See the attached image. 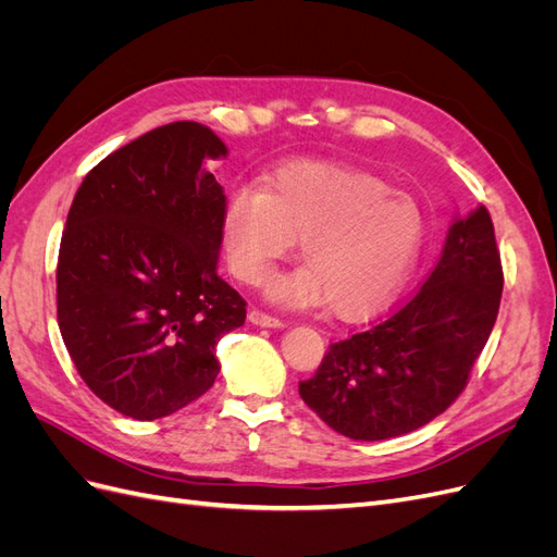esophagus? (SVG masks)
I'll use <instances>...</instances> for the list:
<instances>
[{"label": "esophagus", "instance_id": "34e87169", "mask_svg": "<svg viewBox=\"0 0 557 557\" xmlns=\"http://www.w3.org/2000/svg\"><path fill=\"white\" fill-rule=\"evenodd\" d=\"M248 320L252 325H260V327H285V323L283 320H278V318H274V315H269V313H264V311H260V309H250L248 311Z\"/></svg>", "mask_w": 557, "mask_h": 557}]
</instances>
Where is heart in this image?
<instances>
[{"label":"heart","instance_id":"1","mask_svg":"<svg viewBox=\"0 0 557 557\" xmlns=\"http://www.w3.org/2000/svg\"><path fill=\"white\" fill-rule=\"evenodd\" d=\"M225 246L234 276L262 285L299 239L305 260L269 285L276 305H330L346 320L385 305L423 244V211L383 178L330 162H295L264 190L237 188L225 207Z\"/></svg>","mask_w":557,"mask_h":557}]
</instances>
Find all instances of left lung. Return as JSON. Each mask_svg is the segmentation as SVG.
I'll use <instances>...</instances> for the list:
<instances>
[{
  "instance_id": "8db88e82",
  "label": "left lung",
  "mask_w": 557,
  "mask_h": 557,
  "mask_svg": "<svg viewBox=\"0 0 557 557\" xmlns=\"http://www.w3.org/2000/svg\"><path fill=\"white\" fill-rule=\"evenodd\" d=\"M502 260L483 205L455 218L428 281L379 323L327 348L299 395L348 440L413 432L460 397L493 332Z\"/></svg>"
}]
</instances>
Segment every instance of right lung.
I'll return each mask as SVG.
<instances>
[{
  "label": "right lung",
  "instance_id": "add662e5",
  "mask_svg": "<svg viewBox=\"0 0 557 557\" xmlns=\"http://www.w3.org/2000/svg\"><path fill=\"white\" fill-rule=\"evenodd\" d=\"M227 148L178 121L113 150L83 178L58 256V325L90 391L156 420L205 395L221 336L246 320L218 276L225 193L207 160Z\"/></svg>",
  "mask_w": 557,
  "mask_h": 557
}]
</instances>
